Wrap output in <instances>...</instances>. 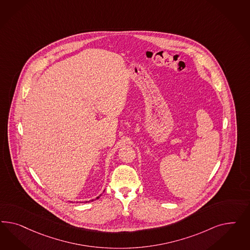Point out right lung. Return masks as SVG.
I'll return each mask as SVG.
<instances>
[{
    "mask_svg": "<svg viewBox=\"0 0 250 250\" xmlns=\"http://www.w3.org/2000/svg\"><path fill=\"white\" fill-rule=\"evenodd\" d=\"M100 196H101V195H100ZM100 196L96 197V199H99V198H100ZM91 201H93V200H91ZM89 202H90V201H89ZM86 203H87V202H86Z\"/></svg>",
    "mask_w": 250,
    "mask_h": 250,
    "instance_id": "1",
    "label": "right lung"
}]
</instances>
